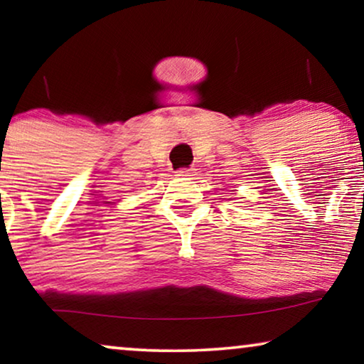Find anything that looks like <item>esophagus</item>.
Masks as SVG:
<instances>
[{"label":"esophagus","instance_id":"esophagus-1","mask_svg":"<svg viewBox=\"0 0 364 364\" xmlns=\"http://www.w3.org/2000/svg\"><path fill=\"white\" fill-rule=\"evenodd\" d=\"M176 176H181V178L193 176V170H188V168H183V170H178V171H176Z\"/></svg>","mask_w":364,"mask_h":364}]
</instances>
